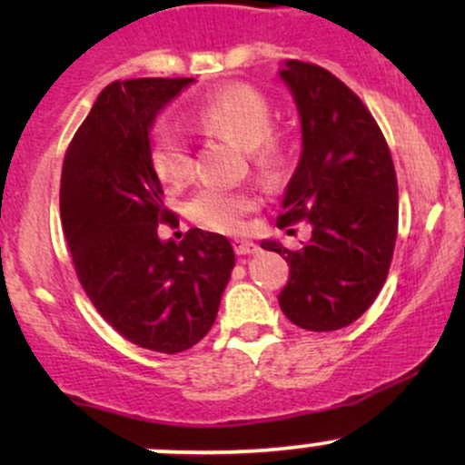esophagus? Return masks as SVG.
Returning a JSON list of instances; mask_svg holds the SVG:
<instances>
[{"label": "esophagus", "instance_id": "esophagus-1", "mask_svg": "<svg viewBox=\"0 0 465 465\" xmlns=\"http://www.w3.org/2000/svg\"><path fill=\"white\" fill-rule=\"evenodd\" d=\"M233 249H236L238 255H249V253H258V244L253 240H233Z\"/></svg>", "mask_w": 465, "mask_h": 465}]
</instances>
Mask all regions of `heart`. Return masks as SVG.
<instances>
[{
  "label": "heart",
  "instance_id": "b5f03b06",
  "mask_svg": "<svg viewBox=\"0 0 465 465\" xmlns=\"http://www.w3.org/2000/svg\"><path fill=\"white\" fill-rule=\"evenodd\" d=\"M269 100L247 84H232L221 89L201 104L196 122L205 133L223 135L247 148L251 163L262 173H271L284 159V142L271 131ZM153 168L165 183H183L192 174V151L185 133L170 117H159L153 124L151 137ZM253 207V196L247 192L205 185L188 201L192 221L221 232H238L242 218Z\"/></svg>",
  "mask_w": 465,
  "mask_h": 465
}]
</instances>
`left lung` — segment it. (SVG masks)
Wrapping results in <instances>:
<instances>
[{
	"instance_id": "8db88e82",
	"label": "left lung",
	"mask_w": 465,
	"mask_h": 465,
	"mask_svg": "<svg viewBox=\"0 0 465 465\" xmlns=\"http://www.w3.org/2000/svg\"><path fill=\"white\" fill-rule=\"evenodd\" d=\"M280 78L300 111L302 154L277 227L306 218L312 233L300 249L273 238L260 247L291 264L282 312L330 332L356 322L385 284L398 236L396 170L376 120L328 69L284 61Z\"/></svg>"
}]
</instances>
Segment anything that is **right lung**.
I'll return each instance as SVG.
<instances>
[{
  "mask_svg": "<svg viewBox=\"0 0 465 465\" xmlns=\"http://www.w3.org/2000/svg\"><path fill=\"white\" fill-rule=\"evenodd\" d=\"M194 78H135L103 89L69 143L61 221L80 284L111 328L140 348L177 354L214 325L236 264L221 233L181 242L157 227L174 216L151 162L157 115Z\"/></svg>",
  "mask_w": 465,
  "mask_h": 465,
  "instance_id": "1",
  "label": "right lung"
}]
</instances>
